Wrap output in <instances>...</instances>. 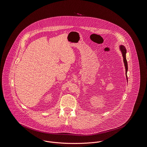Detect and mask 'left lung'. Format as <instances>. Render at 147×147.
<instances>
[{
    "mask_svg": "<svg viewBox=\"0 0 147 147\" xmlns=\"http://www.w3.org/2000/svg\"><path fill=\"white\" fill-rule=\"evenodd\" d=\"M120 49L121 51V53H122V55H123V61H124V65H125V74H126V76H127V59H126V53H127V49H125V47L123 46V45H121L120 46Z\"/></svg>",
    "mask_w": 147,
    "mask_h": 147,
    "instance_id": "left-lung-1",
    "label": "left lung"
}]
</instances>
